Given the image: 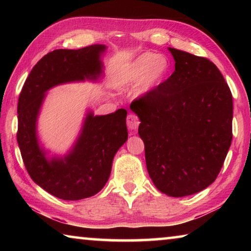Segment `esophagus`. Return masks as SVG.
Instances as JSON below:
<instances>
[{
    "label": "esophagus",
    "instance_id": "1",
    "mask_svg": "<svg viewBox=\"0 0 251 251\" xmlns=\"http://www.w3.org/2000/svg\"><path fill=\"white\" fill-rule=\"evenodd\" d=\"M139 120L138 117L135 115V114H129L128 116H127V126H128V128L130 130H136L138 128V125H139Z\"/></svg>",
    "mask_w": 251,
    "mask_h": 251
}]
</instances>
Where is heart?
Here are the masks:
<instances>
[{"mask_svg": "<svg viewBox=\"0 0 251 251\" xmlns=\"http://www.w3.org/2000/svg\"><path fill=\"white\" fill-rule=\"evenodd\" d=\"M172 63L166 55L146 52L136 57L118 75L117 83L121 86L141 82L138 95L143 96L154 90L168 77Z\"/></svg>", "mask_w": 251, "mask_h": 251, "instance_id": "b5f03b06", "label": "heart"}]
</instances>
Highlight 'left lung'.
Segmentation results:
<instances>
[{
    "mask_svg": "<svg viewBox=\"0 0 251 251\" xmlns=\"http://www.w3.org/2000/svg\"><path fill=\"white\" fill-rule=\"evenodd\" d=\"M175 71L134 100L147 172L159 192L184 197L217 178L232 139V96L214 63L168 48Z\"/></svg>",
    "mask_w": 251,
    "mask_h": 251,
    "instance_id": "obj_1",
    "label": "left lung"
}]
</instances>
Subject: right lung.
Here are the masks:
<instances>
[{"label":"right lung","instance_id":"right-lung-1","mask_svg":"<svg viewBox=\"0 0 251 251\" xmlns=\"http://www.w3.org/2000/svg\"><path fill=\"white\" fill-rule=\"evenodd\" d=\"M106 46L55 50L42 57L24 83L18 103V143L28 175L35 184L64 201L94 196L107 182L114 156L128 138L127 110L107 115L88 110L79 135L65 156L49 157L37 138V118L46 92L57 85L99 80Z\"/></svg>","mask_w":251,"mask_h":251}]
</instances>
